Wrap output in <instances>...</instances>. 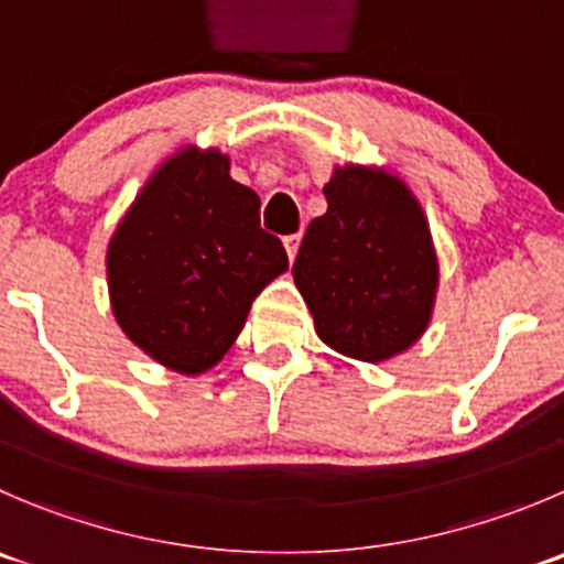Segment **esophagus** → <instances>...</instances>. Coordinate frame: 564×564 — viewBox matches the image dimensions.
<instances>
[{"mask_svg": "<svg viewBox=\"0 0 564 564\" xmlns=\"http://www.w3.org/2000/svg\"><path fill=\"white\" fill-rule=\"evenodd\" d=\"M300 239H303V234H292V237L283 239V245H286V253H289V259H292V261H294V256H297Z\"/></svg>", "mask_w": 564, "mask_h": 564, "instance_id": "1", "label": "esophagus"}]
</instances>
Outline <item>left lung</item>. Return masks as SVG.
<instances>
[{
    "mask_svg": "<svg viewBox=\"0 0 564 564\" xmlns=\"http://www.w3.org/2000/svg\"><path fill=\"white\" fill-rule=\"evenodd\" d=\"M327 212L311 220L294 259V283L327 347L386 360L427 327L438 259L419 200L397 176L336 167Z\"/></svg>",
    "mask_w": 564,
    "mask_h": 564,
    "instance_id": "obj_1",
    "label": "left lung"
}]
</instances>
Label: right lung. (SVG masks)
<instances>
[{
	"mask_svg": "<svg viewBox=\"0 0 564 564\" xmlns=\"http://www.w3.org/2000/svg\"><path fill=\"white\" fill-rule=\"evenodd\" d=\"M259 195L220 151H187L151 176L107 250L109 297L137 347L182 375L212 369L261 289L289 270Z\"/></svg>",
	"mask_w": 564,
	"mask_h": 564,
	"instance_id": "add662e5",
	"label": "right lung"
}]
</instances>
